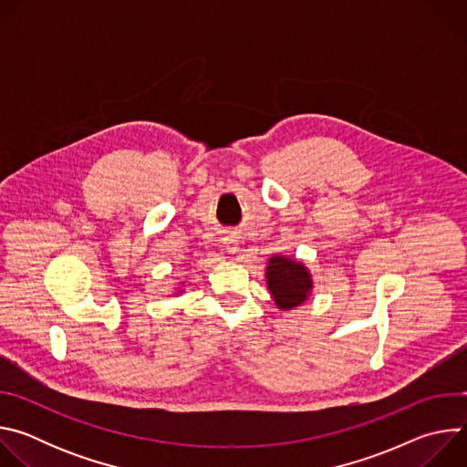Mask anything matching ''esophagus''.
I'll return each mask as SVG.
<instances>
[{
	"label": "esophagus",
	"mask_w": 467,
	"mask_h": 467,
	"mask_svg": "<svg viewBox=\"0 0 467 467\" xmlns=\"http://www.w3.org/2000/svg\"><path fill=\"white\" fill-rule=\"evenodd\" d=\"M223 245H225V249H227L229 253H234V251L238 249V247H236V245H238V240H236L234 236H229V238L223 240Z\"/></svg>",
	"instance_id": "1"
}]
</instances>
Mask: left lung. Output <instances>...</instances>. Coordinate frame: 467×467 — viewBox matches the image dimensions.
Instances as JSON below:
<instances>
[{"label":"left lung","instance_id":"8db88e82","mask_svg":"<svg viewBox=\"0 0 467 467\" xmlns=\"http://www.w3.org/2000/svg\"><path fill=\"white\" fill-rule=\"evenodd\" d=\"M265 281H268L275 305L283 310L299 306L312 290V279L305 265L297 260L277 254L268 262Z\"/></svg>","mask_w":467,"mask_h":467}]
</instances>
